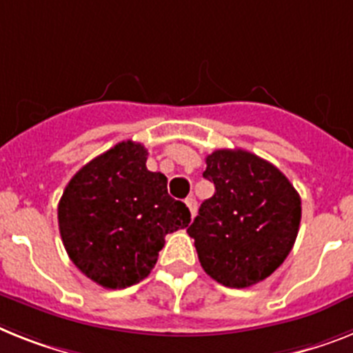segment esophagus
Returning <instances> with one entry per match:
<instances>
[{"label":"esophagus","instance_id":"obj_1","mask_svg":"<svg viewBox=\"0 0 353 353\" xmlns=\"http://www.w3.org/2000/svg\"><path fill=\"white\" fill-rule=\"evenodd\" d=\"M185 203H186V206H188V210H190L192 217H194L195 213H197V201H195L194 195H190V197H186Z\"/></svg>","mask_w":353,"mask_h":353}]
</instances>
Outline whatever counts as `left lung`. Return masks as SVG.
<instances>
[{"label":"left lung","instance_id":"1","mask_svg":"<svg viewBox=\"0 0 353 353\" xmlns=\"http://www.w3.org/2000/svg\"><path fill=\"white\" fill-rule=\"evenodd\" d=\"M203 177L215 194L186 232L206 274L233 289L271 276L294 245L300 194L274 165L242 149L206 156Z\"/></svg>","mask_w":353,"mask_h":353}]
</instances>
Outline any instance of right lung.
Segmentation results:
<instances>
[{
    "label": "right lung",
    "mask_w": 353,
    "mask_h": 353,
    "mask_svg": "<svg viewBox=\"0 0 353 353\" xmlns=\"http://www.w3.org/2000/svg\"><path fill=\"white\" fill-rule=\"evenodd\" d=\"M147 149L121 141L71 177L59 201V232L71 262L105 289H125L158 262L165 235L188 226L190 210L147 170Z\"/></svg>",
    "instance_id": "add662e5"
}]
</instances>
